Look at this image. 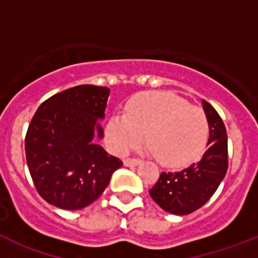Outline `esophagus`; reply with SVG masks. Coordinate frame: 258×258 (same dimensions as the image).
Here are the masks:
<instances>
[{
	"label": "esophagus",
	"mask_w": 258,
	"mask_h": 258,
	"mask_svg": "<svg viewBox=\"0 0 258 258\" xmlns=\"http://www.w3.org/2000/svg\"><path fill=\"white\" fill-rule=\"evenodd\" d=\"M142 163L141 159H137V157H129V159H125L124 165L125 166H134V165H140Z\"/></svg>",
	"instance_id": "obj_1"
}]
</instances>
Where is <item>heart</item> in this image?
I'll return each mask as SVG.
<instances>
[{"label": "heart", "instance_id": "b5f03b06", "mask_svg": "<svg viewBox=\"0 0 258 258\" xmlns=\"http://www.w3.org/2000/svg\"><path fill=\"white\" fill-rule=\"evenodd\" d=\"M146 143L156 159L168 166H183L200 156L209 137L206 113L165 92L141 93L107 124V138L118 154Z\"/></svg>", "mask_w": 258, "mask_h": 258}]
</instances>
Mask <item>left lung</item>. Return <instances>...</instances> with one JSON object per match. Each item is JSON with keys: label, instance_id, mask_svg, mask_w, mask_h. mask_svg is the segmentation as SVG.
Here are the masks:
<instances>
[{"label": "left lung", "instance_id": "left-lung-1", "mask_svg": "<svg viewBox=\"0 0 258 258\" xmlns=\"http://www.w3.org/2000/svg\"><path fill=\"white\" fill-rule=\"evenodd\" d=\"M203 109L209 124L208 149L200 161L181 172H163L150 195L172 214H188L202 208L218 188L227 172V133L222 118L208 102Z\"/></svg>", "mask_w": 258, "mask_h": 258}]
</instances>
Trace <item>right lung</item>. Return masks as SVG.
Returning a JSON list of instances; mask_svg holds the SVG:
<instances>
[{"instance_id":"1","label":"right lung","mask_w":258,"mask_h":258,"mask_svg":"<svg viewBox=\"0 0 258 258\" xmlns=\"http://www.w3.org/2000/svg\"><path fill=\"white\" fill-rule=\"evenodd\" d=\"M109 89L79 85L52 95L37 108L26 136V157L36 190L60 209H81L101 197L122 165L93 142L103 138Z\"/></svg>"}]
</instances>
